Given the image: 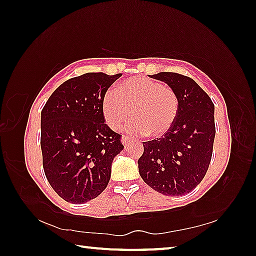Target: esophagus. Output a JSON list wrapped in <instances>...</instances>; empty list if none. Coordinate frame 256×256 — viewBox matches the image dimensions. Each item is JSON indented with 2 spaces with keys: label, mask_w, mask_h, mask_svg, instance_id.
Masks as SVG:
<instances>
[{
  "label": "esophagus",
  "mask_w": 256,
  "mask_h": 256,
  "mask_svg": "<svg viewBox=\"0 0 256 256\" xmlns=\"http://www.w3.org/2000/svg\"><path fill=\"white\" fill-rule=\"evenodd\" d=\"M130 141H131V138H130L128 136H122V144H128Z\"/></svg>",
  "instance_id": "1"
}]
</instances>
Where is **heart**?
<instances>
[{
    "mask_svg": "<svg viewBox=\"0 0 256 256\" xmlns=\"http://www.w3.org/2000/svg\"><path fill=\"white\" fill-rule=\"evenodd\" d=\"M180 112V99L174 89L162 82L136 78L118 86L116 94L102 99V114L110 128H122L130 118V131L151 138L166 136L174 126Z\"/></svg>",
    "mask_w": 256,
    "mask_h": 256,
    "instance_id": "heart-1",
    "label": "heart"
}]
</instances>
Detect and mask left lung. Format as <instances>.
Wrapping results in <instances>:
<instances>
[{"label": "left lung", "instance_id": "left-lung-1", "mask_svg": "<svg viewBox=\"0 0 256 256\" xmlns=\"http://www.w3.org/2000/svg\"><path fill=\"white\" fill-rule=\"evenodd\" d=\"M151 78L175 90L180 112L166 136L144 142L138 172L144 183L164 196H185L201 183L209 168L216 136L214 105L188 76L160 72Z\"/></svg>", "mask_w": 256, "mask_h": 256}]
</instances>
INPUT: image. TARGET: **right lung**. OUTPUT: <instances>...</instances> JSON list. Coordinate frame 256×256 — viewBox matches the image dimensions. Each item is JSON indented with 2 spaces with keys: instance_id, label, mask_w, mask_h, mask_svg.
Segmentation results:
<instances>
[{
  "instance_id": "1",
  "label": "right lung",
  "mask_w": 256,
  "mask_h": 256,
  "mask_svg": "<svg viewBox=\"0 0 256 256\" xmlns=\"http://www.w3.org/2000/svg\"><path fill=\"white\" fill-rule=\"evenodd\" d=\"M122 76L89 72L63 82L42 110V167L66 202L97 198L110 180L112 162L123 150L120 134L105 124L102 99Z\"/></svg>"
}]
</instances>
